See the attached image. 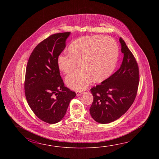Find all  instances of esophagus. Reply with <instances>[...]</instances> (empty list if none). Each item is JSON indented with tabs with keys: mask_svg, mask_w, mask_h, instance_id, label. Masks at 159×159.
I'll return each instance as SVG.
<instances>
[{
	"mask_svg": "<svg viewBox=\"0 0 159 159\" xmlns=\"http://www.w3.org/2000/svg\"><path fill=\"white\" fill-rule=\"evenodd\" d=\"M83 93H83V91H76V94H77V96H79V95H81Z\"/></svg>",
	"mask_w": 159,
	"mask_h": 159,
	"instance_id": "34e87169",
	"label": "esophagus"
}]
</instances>
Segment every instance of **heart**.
Masks as SVG:
<instances>
[{"mask_svg":"<svg viewBox=\"0 0 159 159\" xmlns=\"http://www.w3.org/2000/svg\"><path fill=\"white\" fill-rule=\"evenodd\" d=\"M69 53L58 57V67L65 73H69L81 63L82 68L68 75L66 82L72 89L82 90L93 79L101 82L111 75L118 61L119 49L111 37L93 35L74 41L69 47Z\"/></svg>","mask_w":159,"mask_h":159,"instance_id":"1","label":"heart"}]
</instances>
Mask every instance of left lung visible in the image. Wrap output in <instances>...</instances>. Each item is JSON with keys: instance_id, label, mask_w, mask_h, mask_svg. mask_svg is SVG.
Instances as JSON below:
<instances>
[{"instance_id": "obj_1", "label": "left lung", "mask_w": 159, "mask_h": 159, "mask_svg": "<svg viewBox=\"0 0 159 159\" xmlns=\"http://www.w3.org/2000/svg\"><path fill=\"white\" fill-rule=\"evenodd\" d=\"M123 54L117 71L90 89L93 102L90 108L92 118L102 124L116 120L129 110L135 101L139 83L138 64L122 38L119 39Z\"/></svg>"}]
</instances>
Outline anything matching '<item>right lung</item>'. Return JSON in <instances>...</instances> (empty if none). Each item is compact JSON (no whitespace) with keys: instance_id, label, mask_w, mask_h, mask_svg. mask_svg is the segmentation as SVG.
<instances>
[{"instance_id":"add662e5","label":"right lung","mask_w":159,"mask_h":159,"mask_svg":"<svg viewBox=\"0 0 159 159\" xmlns=\"http://www.w3.org/2000/svg\"><path fill=\"white\" fill-rule=\"evenodd\" d=\"M70 34H53L44 39L34 48L27 62L24 81L27 102L39 118L49 124L64 118L70 102L76 96L65 86L58 65Z\"/></svg>"}]
</instances>
